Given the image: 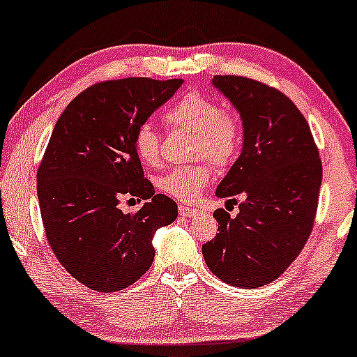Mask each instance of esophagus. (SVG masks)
<instances>
[{
    "mask_svg": "<svg viewBox=\"0 0 357 357\" xmlns=\"http://www.w3.org/2000/svg\"><path fill=\"white\" fill-rule=\"evenodd\" d=\"M196 213H198V210H195V208L179 204V216H183V218H191V216H195Z\"/></svg>",
    "mask_w": 357,
    "mask_h": 357,
    "instance_id": "esophagus-1",
    "label": "esophagus"
}]
</instances>
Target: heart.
Returning a JSON list of instances; mask_svg holds the SVG:
<instances>
[{
    "mask_svg": "<svg viewBox=\"0 0 357 357\" xmlns=\"http://www.w3.org/2000/svg\"><path fill=\"white\" fill-rule=\"evenodd\" d=\"M171 127H181L196 134L195 153L206 155L215 165L227 166L238 154L243 141L240 117L223 110L216 100L202 92H188L166 112ZM134 151L139 161L155 166L161 158L159 137L151 124H141L134 134ZM213 178L210 162L202 161L190 166L174 167L159 179V188L179 202L191 203L202 195Z\"/></svg>",
    "mask_w": 357,
    "mask_h": 357,
    "instance_id": "b5f03b06",
    "label": "heart"
}]
</instances>
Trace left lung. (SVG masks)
Instances as JSON below:
<instances>
[{
	"label": "left lung",
	"mask_w": 357,
	"mask_h": 357,
	"mask_svg": "<svg viewBox=\"0 0 357 357\" xmlns=\"http://www.w3.org/2000/svg\"><path fill=\"white\" fill-rule=\"evenodd\" d=\"M211 82L243 122V149L216 196L243 202L236 216L213 213L220 233L203 245V257L220 280L257 289L280 277L309 240L322 162L305 117L285 93L247 77Z\"/></svg>",
	"instance_id": "left-lung-1"
}]
</instances>
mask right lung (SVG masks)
I'll use <instances>...</instances> for the list:
<instances>
[{"label":"right lung","mask_w":357,"mask_h":357,"mask_svg":"<svg viewBox=\"0 0 357 357\" xmlns=\"http://www.w3.org/2000/svg\"><path fill=\"white\" fill-rule=\"evenodd\" d=\"M181 84L129 77L90 85L53 127L36 173L45 233L65 270L96 292H117L144 275L155 230L178 218L173 199L154 195L144 178L134 134ZM124 195L148 203L124 213Z\"/></svg>","instance_id":"add662e5"}]
</instances>
